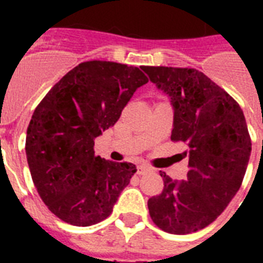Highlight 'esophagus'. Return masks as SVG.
I'll return each mask as SVG.
<instances>
[{
  "label": "esophagus",
  "instance_id": "34e87169",
  "mask_svg": "<svg viewBox=\"0 0 263 263\" xmlns=\"http://www.w3.org/2000/svg\"><path fill=\"white\" fill-rule=\"evenodd\" d=\"M148 168L147 166H144V165H139L138 168H136V172H138V175H144V173L147 172Z\"/></svg>",
  "mask_w": 263,
  "mask_h": 263
}]
</instances>
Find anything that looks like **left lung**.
Segmentation results:
<instances>
[{"label":"left lung","instance_id":"left-lung-1","mask_svg":"<svg viewBox=\"0 0 263 263\" xmlns=\"http://www.w3.org/2000/svg\"><path fill=\"white\" fill-rule=\"evenodd\" d=\"M171 98V139L187 144L185 181L165 173L164 190L147 202L154 224L173 235L206 228L236 195L251 154V139L239 103L194 68L142 67Z\"/></svg>","mask_w":263,"mask_h":263}]
</instances>
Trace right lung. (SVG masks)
Wrapping results in <instances>:
<instances>
[{"label": "right lung", "instance_id": "add662e5", "mask_svg": "<svg viewBox=\"0 0 263 263\" xmlns=\"http://www.w3.org/2000/svg\"><path fill=\"white\" fill-rule=\"evenodd\" d=\"M147 82L139 68L87 61L36 106L27 128V162L39 196L60 220L90 227L110 216L136 166L95 156L94 140Z\"/></svg>", "mask_w": 263, "mask_h": 263}]
</instances>
